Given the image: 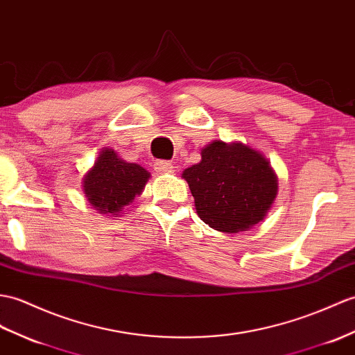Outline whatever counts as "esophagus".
Returning <instances> with one entry per match:
<instances>
[{
  "label": "esophagus",
  "instance_id": "obj_1",
  "mask_svg": "<svg viewBox=\"0 0 355 355\" xmlns=\"http://www.w3.org/2000/svg\"><path fill=\"white\" fill-rule=\"evenodd\" d=\"M154 166H155V171L160 172V174H169V172L174 171V164L166 160H157Z\"/></svg>",
  "mask_w": 355,
  "mask_h": 355
}]
</instances>
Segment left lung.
I'll return each mask as SVG.
<instances>
[{
	"label": "left lung",
	"instance_id": "left-lung-1",
	"mask_svg": "<svg viewBox=\"0 0 355 355\" xmlns=\"http://www.w3.org/2000/svg\"><path fill=\"white\" fill-rule=\"evenodd\" d=\"M198 216L224 233L246 232L266 216L278 178L265 155L243 144L213 140L201 162L184 169Z\"/></svg>",
	"mask_w": 355,
	"mask_h": 355
}]
</instances>
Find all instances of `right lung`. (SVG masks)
Returning <instances> with one entry per match:
<instances>
[{"instance_id": "add662e5", "label": "right lung", "mask_w": 355, "mask_h": 355, "mask_svg": "<svg viewBox=\"0 0 355 355\" xmlns=\"http://www.w3.org/2000/svg\"><path fill=\"white\" fill-rule=\"evenodd\" d=\"M150 172L128 163L110 148H103L94 168L83 178V192L92 207L104 215H118L142 193Z\"/></svg>"}]
</instances>
